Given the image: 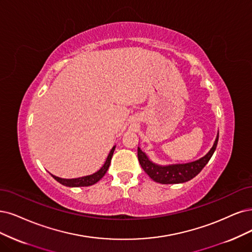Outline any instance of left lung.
<instances>
[{
    "mask_svg": "<svg viewBox=\"0 0 252 252\" xmlns=\"http://www.w3.org/2000/svg\"><path fill=\"white\" fill-rule=\"evenodd\" d=\"M219 135L214 143L211 151L202 157L201 159L187 163V164H175L168 166H160L150 161L147 156L138 147V160L140 163L143 170L150 175V178L160 184H180L192 180L194 176H196L204 166L208 164L212 158L214 152H215L217 143H218Z\"/></svg>",
    "mask_w": 252,
    "mask_h": 252,
    "instance_id": "left-lung-1",
    "label": "left lung"
}]
</instances>
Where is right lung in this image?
<instances>
[{
  "label": "right lung",
  "mask_w": 252,
  "mask_h": 252,
  "mask_svg": "<svg viewBox=\"0 0 252 252\" xmlns=\"http://www.w3.org/2000/svg\"><path fill=\"white\" fill-rule=\"evenodd\" d=\"M114 150H115V146H113V148L111 150V152L107 158V160H106V163L102 165L101 168L91 175L83 176V178H79V179H71V180L61 179V178H58V176H55V175H52V176L56 181L59 182L60 184L64 185V186H67V187H87V186H91L93 184L97 183L102 178V176L106 174L109 166H110L111 159H112V156H113Z\"/></svg>",
  "instance_id": "1"
}]
</instances>
